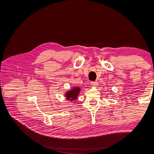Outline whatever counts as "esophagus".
Returning <instances> with one entry per match:
<instances>
[{
	"label": "esophagus",
	"mask_w": 154,
	"mask_h": 154,
	"mask_svg": "<svg viewBox=\"0 0 154 154\" xmlns=\"http://www.w3.org/2000/svg\"><path fill=\"white\" fill-rule=\"evenodd\" d=\"M97 84V82H91V85L92 86H96Z\"/></svg>",
	"instance_id": "obj_1"
}]
</instances>
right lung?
<instances>
[{"instance_id": "add662e5", "label": "right lung", "mask_w": 154, "mask_h": 154, "mask_svg": "<svg viewBox=\"0 0 154 154\" xmlns=\"http://www.w3.org/2000/svg\"><path fill=\"white\" fill-rule=\"evenodd\" d=\"M80 88L79 87H75L73 88V90L70 91L66 93V97L67 100H71V101L73 100H76V97L80 92Z\"/></svg>"}]
</instances>
